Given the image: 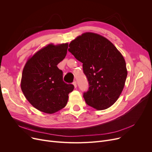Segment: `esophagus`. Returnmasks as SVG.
Listing matches in <instances>:
<instances>
[{"label":"esophagus","mask_w":152,"mask_h":152,"mask_svg":"<svg viewBox=\"0 0 152 152\" xmlns=\"http://www.w3.org/2000/svg\"><path fill=\"white\" fill-rule=\"evenodd\" d=\"M73 86H74V87H75V88H76V87H77L76 82V81H74V82L73 83Z\"/></svg>","instance_id":"esophagus-1"}]
</instances>
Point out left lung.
Here are the masks:
<instances>
[{
    "mask_svg": "<svg viewBox=\"0 0 152 152\" xmlns=\"http://www.w3.org/2000/svg\"><path fill=\"white\" fill-rule=\"evenodd\" d=\"M68 50L83 63L89 88L83 97L97 110L113 105L124 89L127 71L123 56L108 39L87 32L69 44Z\"/></svg>",
    "mask_w": 152,
    "mask_h": 152,
    "instance_id": "1",
    "label": "left lung"
}]
</instances>
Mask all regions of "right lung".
I'll list each match as a JSON object with an SVG mask.
<instances>
[{
	"label": "right lung",
	"instance_id": "1",
	"mask_svg": "<svg viewBox=\"0 0 152 152\" xmlns=\"http://www.w3.org/2000/svg\"><path fill=\"white\" fill-rule=\"evenodd\" d=\"M68 44H49L30 57L23 69L21 89L28 101L42 112L53 114L65 107L74 86L63 81L57 65L65 58Z\"/></svg>",
	"mask_w": 152,
	"mask_h": 152
}]
</instances>
